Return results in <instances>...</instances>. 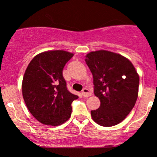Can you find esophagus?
<instances>
[{
    "label": "esophagus",
    "instance_id": "34e87169",
    "mask_svg": "<svg viewBox=\"0 0 157 157\" xmlns=\"http://www.w3.org/2000/svg\"><path fill=\"white\" fill-rule=\"evenodd\" d=\"M82 95L84 97H89L91 95V92L89 91V89H86V88H85V89H82Z\"/></svg>",
    "mask_w": 157,
    "mask_h": 157
}]
</instances>
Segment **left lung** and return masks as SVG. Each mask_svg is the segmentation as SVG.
<instances>
[{
  "mask_svg": "<svg viewBox=\"0 0 157 157\" xmlns=\"http://www.w3.org/2000/svg\"><path fill=\"white\" fill-rule=\"evenodd\" d=\"M93 75L94 92L100 100L91 111L96 123L110 127L121 122L131 112L138 97L139 77L134 66L123 56L100 50L86 56Z\"/></svg>",
  "mask_w": 157,
  "mask_h": 157,
  "instance_id": "8db88e82",
  "label": "left lung"
}]
</instances>
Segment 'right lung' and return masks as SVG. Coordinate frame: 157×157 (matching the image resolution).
Listing matches in <instances>:
<instances>
[{"mask_svg":"<svg viewBox=\"0 0 157 157\" xmlns=\"http://www.w3.org/2000/svg\"><path fill=\"white\" fill-rule=\"evenodd\" d=\"M73 55L63 50L44 52L28 65L23 78V97L29 111L41 123L60 125L71 117V103L78 96L68 91L63 69Z\"/></svg>","mask_w":157,"mask_h":157,"instance_id":"obj_1","label":"right lung"}]
</instances>
